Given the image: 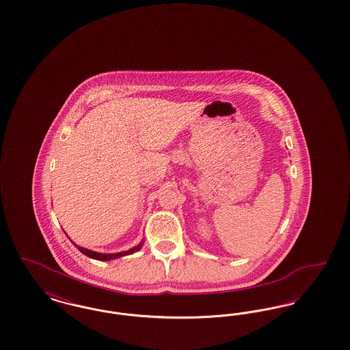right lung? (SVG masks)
<instances>
[{
  "mask_svg": "<svg viewBox=\"0 0 350 350\" xmlns=\"http://www.w3.org/2000/svg\"><path fill=\"white\" fill-rule=\"evenodd\" d=\"M76 245V244H75ZM142 245H143V241L137 245V247H135L133 250H126V252H119V253H109V254H105V253H98V252H94V250H85V248H81V247H77L79 250L83 253L85 256H88V257H90V258H94V260H100V261H110V260H114V258H119V257H123V256H127V254H133V252H136V250H140L142 248Z\"/></svg>",
  "mask_w": 350,
  "mask_h": 350,
  "instance_id": "1",
  "label": "right lung"
}]
</instances>
